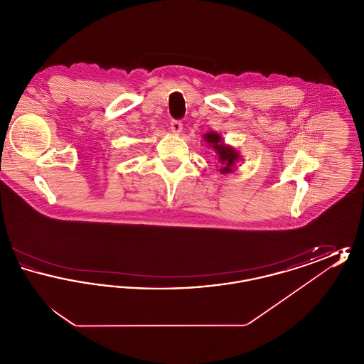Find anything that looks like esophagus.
<instances>
[{"label": "esophagus", "instance_id": "esophagus-1", "mask_svg": "<svg viewBox=\"0 0 364 364\" xmlns=\"http://www.w3.org/2000/svg\"><path fill=\"white\" fill-rule=\"evenodd\" d=\"M171 131L176 134V135H180L181 131H183V124H181V122L173 120V122H171Z\"/></svg>", "mask_w": 364, "mask_h": 364}]
</instances>
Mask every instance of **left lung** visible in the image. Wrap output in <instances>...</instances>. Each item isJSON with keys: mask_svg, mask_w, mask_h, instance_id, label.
<instances>
[{"mask_svg": "<svg viewBox=\"0 0 364 364\" xmlns=\"http://www.w3.org/2000/svg\"><path fill=\"white\" fill-rule=\"evenodd\" d=\"M203 140H205V143H206L208 149H211L214 151V154H215L214 158L221 165L220 166V173H232L235 166H236V164L239 161H242L240 153L235 147L226 144L225 141L223 140V136L220 134H217V132H208V134H205L203 135Z\"/></svg>", "mask_w": 364, "mask_h": 364, "instance_id": "1", "label": "left lung"}]
</instances>
